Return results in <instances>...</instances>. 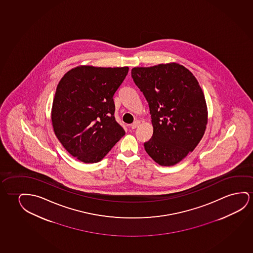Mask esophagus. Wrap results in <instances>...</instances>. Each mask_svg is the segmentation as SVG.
<instances>
[{"mask_svg":"<svg viewBox=\"0 0 253 253\" xmlns=\"http://www.w3.org/2000/svg\"><path fill=\"white\" fill-rule=\"evenodd\" d=\"M139 125H140V121H135L131 125V127H132V129H135L136 127L139 126Z\"/></svg>","mask_w":253,"mask_h":253,"instance_id":"obj_1","label":"esophagus"}]
</instances>
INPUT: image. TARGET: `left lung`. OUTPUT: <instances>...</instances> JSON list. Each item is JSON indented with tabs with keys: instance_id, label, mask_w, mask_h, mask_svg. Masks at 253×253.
Wrapping results in <instances>:
<instances>
[{
	"instance_id": "1",
	"label": "left lung",
	"mask_w": 253,
	"mask_h": 253,
	"mask_svg": "<svg viewBox=\"0 0 253 253\" xmlns=\"http://www.w3.org/2000/svg\"><path fill=\"white\" fill-rule=\"evenodd\" d=\"M132 77L149 105L153 133L144 144L162 167L178 164L203 138L208 111L202 88L192 72L169 62L132 69Z\"/></svg>"
}]
</instances>
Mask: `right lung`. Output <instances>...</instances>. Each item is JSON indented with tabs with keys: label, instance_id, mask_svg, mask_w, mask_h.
I'll return each instance as SVG.
<instances>
[{
	"label": "right lung",
	"instance_id": "add662e5",
	"mask_svg": "<svg viewBox=\"0 0 253 253\" xmlns=\"http://www.w3.org/2000/svg\"><path fill=\"white\" fill-rule=\"evenodd\" d=\"M128 67L81 65L59 82L51 110L55 135L65 149L84 163H96L125 135L114 118V94Z\"/></svg>",
	"mask_w": 253,
	"mask_h": 253
}]
</instances>
